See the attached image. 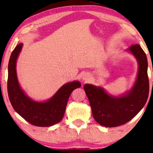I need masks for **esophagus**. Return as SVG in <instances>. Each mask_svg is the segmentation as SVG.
<instances>
[{
    "label": "esophagus",
    "instance_id": "34e87169",
    "mask_svg": "<svg viewBox=\"0 0 153 153\" xmlns=\"http://www.w3.org/2000/svg\"><path fill=\"white\" fill-rule=\"evenodd\" d=\"M90 79H91V76H90L89 74H83V76H82V79H83V81H88Z\"/></svg>",
    "mask_w": 153,
    "mask_h": 153
}]
</instances>
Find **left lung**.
Returning a JSON list of instances; mask_svg holds the SVG:
<instances>
[{
	"instance_id": "obj_1",
	"label": "left lung",
	"mask_w": 153,
	"mask_h": 153,
	"mask_svg": "<svg viewBox=\"0 0 153 153\" xmlns=\"http://www.w3.org/2000/svg\"><path fill=\"white\" fill-rule=\"evenodd\" d=\"M126 51L133 54L139 65L137 79L130 91L122 95L114 96L102 87L92 84L83 86L93 118L102 126L114 127L125 124L147 102L149 94L147 57L139 45H131Z\"/></svg>"
}]
</instances>
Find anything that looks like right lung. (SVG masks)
<instances>
[{
    "instance_id": "add662e5",
    "label": "right lung",
    "mask_w": 153,
    "mask_h": 153,
    "mask_svg": "<svg viewBox=\"0 0 153 153\" xmlns=\"http://www.w3.org/2000/svg\"><path fill=\"white\" fill-rule=\"evenodd\" d=\"M22 47L23 44L20 43L14 48L8 64L7 92L10 101L14 111L30 124L38 127L51 126L63 118L70 95L81 84L79 81L68 82L47 101L32 100L21 88L16 75V60Z\"/></svg>"
}]
</instances>
